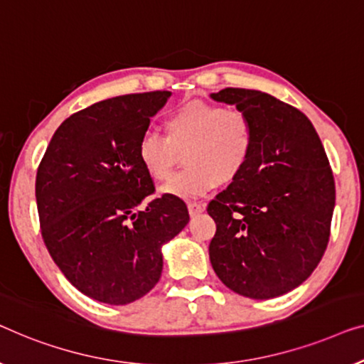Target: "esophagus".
<instances>
[{
    "label": "esophagus",
    "mask_w": 364,
    "mask_h": 364,
    "mask_svg": "<svg viewBox=\"0 0 364 364\" xmlns=\"http://www.w3.org/2000/svg\"><path fill=\"white\" fill-rule=\"evenodd\" d=\"M188 211H189V214H191V216H196V214L204 211V204L189 203V204H188Z\"/></svg>",
    "instance_id": "1"
}]
</instances>
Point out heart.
Instances as JSON below:
<instances>
[{"mask_svg":"<svg viewBox=\"0 0 364 364\" xmlns=\"http://www.w3.org/2000/svg\"><path fill=\"white\" fill-rule=\"evenodd\" d=\"M165 136L146 132L136 143V158L151 180L165 181L184 153L188 168L161 193L181 199L206 196L219 184L237 180L252 156L255 133L250 117L235 107L186 102L163 120Z\"/></svg>","mask_w":364,"mask_h":364,"instance_id":"obj_1","label":"heart"}]
</instances>
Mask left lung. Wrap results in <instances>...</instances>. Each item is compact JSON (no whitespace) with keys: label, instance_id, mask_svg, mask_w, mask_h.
Segmentation results:
<instances>
[{"label":"left lung","instance_id":"obj_1","mask_svg":"<svg viewBox=\"0 0 364 364\" xmlns=\"http://www.w3.org/2000/svg\"><path fill=\"white\" fill-rule=\"evenodd\" d=\"M254 124L252 156L237 180L208 204L216 223L209 259L239 295L274 299L305 282L323 257L335 208L328 156L299 109L260 90L211 94Z\"/></svg>","mask_w":364,"mask_h":364}]
</instances>
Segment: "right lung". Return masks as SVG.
I'll return each mask as SVG.
<instances>
[{"mask_svg":"<svg viewBox=\"0 0 364 364\" xmlns=\"http://www.w3.org/2000/svg\"><path fill=\"white\" fill-rule=\"evenodd\" d=\"M170 95H120L75 112L39 163L36 201L46 247L75 289L104 304L146 295L161 277V245L189 221L183 199L166 194L136 211L155 193L136 143Z\"/></svg>","mask_w":364,"mask_h":364,"instance_id":"obj_1","label":"right lung"}]
</instances>
